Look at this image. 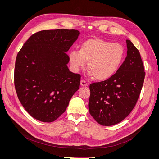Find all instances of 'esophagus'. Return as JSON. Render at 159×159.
Masks as SVG:
<instances>
[{"instance_id": "esophagus-1", "label": "esophagus", "mask_w": 159, "mask_h": 159, "mask_svg": "<svg viewBox=\"0 0 159 159\" xmlns=\"http://www.w3.org/2000/svg\"><path fill=\"white\" fill-rule=\"evenodd\" d=\"M80 85H81V87H86V86L88 85V84H87V82H86V81H85L84 80H81V81H80Z\"/></svg>"}]
</instances>
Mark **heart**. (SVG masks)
Here are the masks:
<instances>
[{"instance_id":"b5f03b06","label":"heart","mask_w":159,"mask_h":159,"mask_svg":"<svg viewBox=\"0 0 159 159\" xmlns=\"http://www.w3.org/2000/svg\"><path fill=\"white\" fill-rule=\"evenodd\" d=\"M125 57V49L119 43L100 38H89L80 45V50L70 53V61L75 70L88 62L89 75L98 81L113 76L121 68Z\"/></svg>"}]
</instances>
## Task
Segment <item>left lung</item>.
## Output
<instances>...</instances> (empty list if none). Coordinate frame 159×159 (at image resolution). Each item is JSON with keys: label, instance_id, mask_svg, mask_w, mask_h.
Returning a JSON list of instances; mask_svg holds the SVG:
<instances>
[{"label": "left lung", "instance_id": "1", "mask_svg": "<svg viewBox=\"0 0 159 159\" xmlns=\"http://www.w3.org/2000/svg\"><path fill=\"white\" fill-rule=\"evenodd\" d=\"M125 60L111 78L89 85L88 107L99 124L111 126L126 118L134 107L145 80L141 57L133 43L126 40Z\"/></svg>", "mask_w": 159, "mask_h": 159}]
</instances>
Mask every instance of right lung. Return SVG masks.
Instances as JSON below:
<instances>
[{
    "instance_id": "obj_1",
    "label": "right lung",
    "mask_w": 159,
    "mask_h": 159,
    "mask_svg": "<svg viewBox=\"0 0 159 159\" xmlns=\"http://www.w3.org/2000/svg\"><path fill=\"white\" fill-rule=\"evenodd\" d=\"M80 35L74 29L46 30L32 35L18 53L14 85L22 106L46 123L65 112L80 88V74L71 72L66 52Z\"/></svg>"
}]
</instances>
